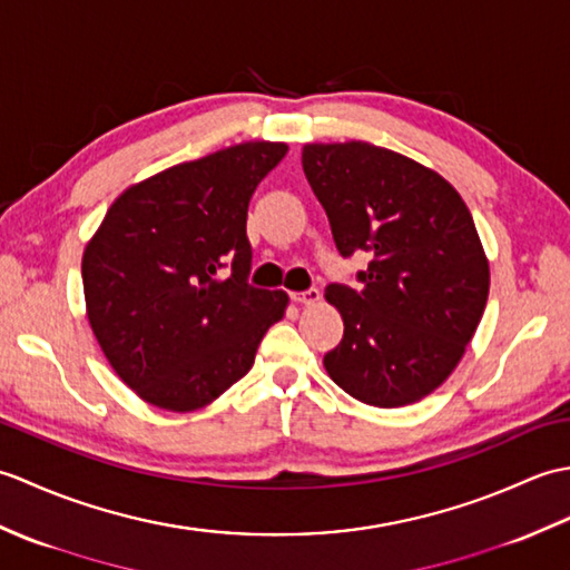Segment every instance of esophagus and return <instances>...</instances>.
Listing matches in <instances>:
<instances>
[{"mask_svg":"<svg viewBox=\"0 0 570 570\" xmlns=\"http://www.w3.org/2000/svg\"><path fill=\"white\" fill-rule=\"evenodd\" d=\"M292 301H296V304H301V306H313L321 301V292L318 288H306V292L292 294Z\"/></svg>","mask_w":570,"mask_h":570,"instance_id":"1","label":"esophagus"}]
</instances>
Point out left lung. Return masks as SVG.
Instances as JSON below:
<instances>
[{
  "mask_svg": "<svg viewBox=\"0 0 570 570\" xmlns=\"http://www.w3.org/2000/svg\"><path fill=\"white\" fill-rule=\"evenodd\" d=\"M301 164L341 257H372L360 286H325L345 333L323 365L357 402H419L455 370L488 304L468 205L439 174L367 141L306 144Z\"/></svg>",
  "mask_w": 570,
  "mask_h": 570,
  "instance_id": "obj_1",
  "label": "left lung"
}]
</instances>
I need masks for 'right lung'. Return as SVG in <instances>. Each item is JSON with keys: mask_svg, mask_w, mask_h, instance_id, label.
I'll use <instances>...</instances> for the list:
<instances>
[{"mask_svg": "<svg viewBox=\"0 0 570 570\" xmlns=\"http://www.w3.org/2000/svg\"><path fill=\"white\" fill-rule=\"evenodd\" d=\"M284 154L286 144L247 141L151 176L112 203L85 247L92 333L144 402L210 404L284 318L288 296L247 282L249 198Z\"/></svg>", "mask_w": 570, "mask_h": 570, "instance_id": "1", "label": "right lung"}]
</instances>
